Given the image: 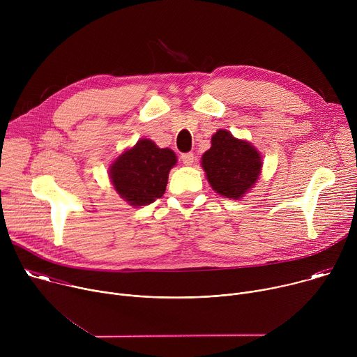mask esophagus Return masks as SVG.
I'll return each mask as SVG.
<instances>
[{"mask_svg": "<svg viewBox=\"0 0 357 357\" xmlns=\"http://www.w3.org/2000/svg\"><path fill=\"white\" fill-rule=\"evenodd\" d=\"M181 160H182V162H183L185 165H192L193 161H195V155L192 154V152H186V154H182Z\"/></svg>", "mask_w": 357, "mask_h": 357, "instance_id": "34e87169", "label": "esophagus"}]
</instances>
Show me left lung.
Returning <instances> with one entry per match:
<instances>
[{
    "label": "left lung",
    "mask_w": 357,
    "mask_h": 357,
    "mask_svg": "<svg viewBox=\"0 0 357 357\" xmlns=\"http://www.w3.org/2000/svg\"><path fill=\"white\" fill-rule=\"evenodd\" d=\"M200 164L213 190L236 200L254 186L263 168L260 152L227 130L213 134L212 146L202 155Z\"/></svg>",
    "instance_id": "1"
}]
</instances>
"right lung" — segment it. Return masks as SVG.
<instances>
[{
  "mask_svg": "<svg viewBox=\"0 0 357 357\" xmlns=\"http://www.w3.org/2000/svg\"><path fill=\"white\" fill-rule=\"evenodd\" d=\"M175 152L142 138L110 165L109 175L117 193L131 206H145L167 189L169 171L176 165Z\"/></svg>",
  "mask_w": 357,
  "mask_h": 357,
  "instance_id": "obj_1",
  "label": "right lung"
}]
</instances>
